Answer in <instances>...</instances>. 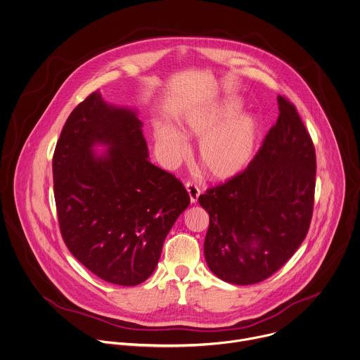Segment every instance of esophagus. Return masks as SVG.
<instances>
[{"mask_svg": "<svg viewBox=\"0 0 360 360\" xmlns=\"http://www.w3.org/2000/svg\"><path fill=\"white\" fill-rule=\"evenodd\" d=\"M186 188H187V193H188V195H190V201H191V204H197V201H198V197H200V194H201V191H200V188L195 186V184H193V183H186Z\"/></svg>", "mask_w": 360, "mask_h": 360, "instance_id": "1", "label": "esophagus"}]
</instances>
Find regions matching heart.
I'll use <instances>...</instances> for the list:
<instances>
[{
    "instance_id": "obj_1",
    "label": "heart",
    "mask_w": 360,
    "mask_h": 360,
    "mask_svg": "<svg viewBox=\"0 0 360 360\" xmlns=\"http://www.w3.org/2000/svg\"><path fill=\"white\" fill-rule=\"evenodd\" d=\"M241 110L239 99L226 98L184 113L179 131L166 124H155L152 135L160 162L174 167L187 153L184 139L200 141L197 162L205 176L214 181L236 179L255 159L261 139L258 119Z\"/></svg>"
}]
</instances>
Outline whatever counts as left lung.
<instances>
[{
  "label": "left lung",
  "instance_id": "1",
  "mask_svg": "<svg viewBox=\"0 0 360 360\" xmlns=\"http://www.w3.org/2000/svg\"><path fill=\"white\" fill-rule=\"evenodd\" d=\"M279 116L240 176L200 195L210 215L204 254L222 281L252 285L276 272L306 238L314 202L316 150L295 106Z\"/></svg>",
  "mask_w": 360,
  "mask_h": 360
}]
</instances>
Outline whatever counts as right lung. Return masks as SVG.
Returning <instances> with one entry per match:
<instances>
[{
	"label": "right lung",
	"instance_id": "right-lung-1",
	"mask_svg": "<svg viewBox=\"0 0 360 360\" xmlns=\"http://www.w3.org/2000/svg\"><path fill=\"white\" fill-rule=\"evenodd\" d=\"M142 125L135 108L96 91L65 121L53 158L63 239L91 272L121 286L152 275L190 205L184 186L149 162Z\"/></svg>",
	"mask_w": 360,
	"mask_h": 360
}]
</instances>
